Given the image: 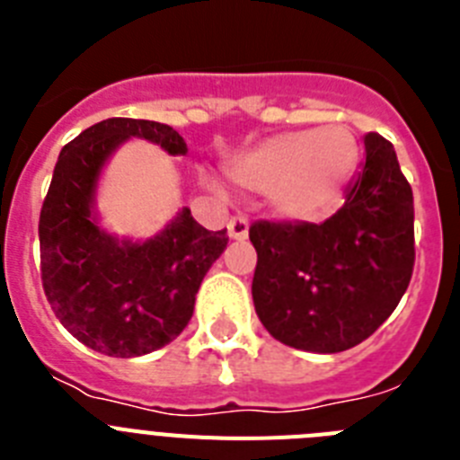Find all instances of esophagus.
Here are the masks:
<instances>
[{"label":"esophagus","instance_id":"1","mask_svg":"<svg viewBox=\"0 0 460 460\" xmlns=\"http://www.w3.org/2000/svg\"><path fill=\"white\" fill-rule=\"evenodd\" d=\"M227 234L230 239H246L249 237V221L243 217H234L227 223Z\"/></svg>","mask_w":460,"mask_h":460}]
</instances>
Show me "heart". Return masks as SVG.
<instances>
[{"label": "heart", "mask_w": 460, "mask_h": 460, "mask_svg": "<svg viewBox=\"0 0 460 460\" xmlns=\"http://www.w3.org/2000/svg\"><path fill=\"white\" fill-rule=\"evenodd\" d=\"M357 161V133L345 124H327L267 137L227 164L226 177L237 189L267 190L276 217L311 221L334 205Z\"/></svg>", "instance_id": "obj_1"}]
</instances>
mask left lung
I'll list each match as a JSON object with an SVG mask.
<instances>
[{"instance_id":"1","label":"left lung","mask_w":460,"mask_h":460,"mask_svg":"<svg viewBox=\"0 0 460 460\" xmlns=\"http://www.w3.org/2000/svg\"><path fill=\"white\" fill-rule=\"evenodd\" d=\"M367 164L345 202L323 223L258 221L253 304L260 323L296 350H350L380 327L408 290L414 267L412 189L396 152L364 137Z\"/></svg>"}]
</instances>
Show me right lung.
<instances>
[{
    "instance_id": "1",
    "label": "right lung",
    "mask_w": 460,
    "mask_h": 460,
    "mask_svg": "<svg viewBox=\"0 0 460 460\" xmlns=\"http://www.w3.org/2000/svg\"><path fill=\"white\" fill-rule=\"evenodd\" d=\"M131 137L170 156L189 152L184 137L158 121L112 117L89 126L59 152L39 221L40 280L57 320L108 357L149 355L177 339L202 279L227 246L226 230L202 227L189 207L145 242L101 226V172Z\"/></svg>"
}]
</instances>
